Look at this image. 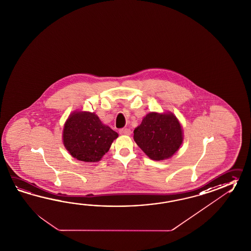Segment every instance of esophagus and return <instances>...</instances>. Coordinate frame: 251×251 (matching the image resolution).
Instances as JSON below:
<instances>
[{
	"label": "esophagus",
	"instance_id": "esophagus-1",
	"mask_svg": "<svg viewBox=\"0 0 251 251\" xmlns=\"http://www.w3.org/2000/svg\"><path fill=\"white\" fill-rule=\"evenodd\" d=\"M119 132H120V134H122V135H129L130 134V129L128 128H121L119 130Z\"/></svg>",
	"mask_w": 251,
	"mask_h": 251
}]
</instances>
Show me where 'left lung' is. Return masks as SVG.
<instances>
[{
	"instance_id": "8db88e82",
	"label": "left lung",
	"mask_w": 251,
	"mask_h": 251,
	"mask_svg": "<svg viewBox=\"0 0 251 251\" xmlns=\"http://www.w3.org/2000/svg\"><path fill=\"white\" fill-rule=\"evenodd\" d=\"M134 140L153 160H164L178 151L183 141L182 128L172 113L147 114L134 129Z\"/></svg>"
}]
</instances>
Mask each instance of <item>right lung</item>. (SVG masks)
I'll use <instances>...</instances> for the list:
<instances>
[{
	"instance_id": "add662e5",
	"label": "right lung",
	"mask_w": 251,
	"mask_h": 251,
	"mask_svg": "<svg viewBox=\"0 0 251 251\" xmlns=\"http://www.w3.org/2000/svg\"><path fill=\"white\" fill-rule=\"evenodd\" d=\"M117 137L116 131L91 112H74L63 131L66 149L75 158L84 162L99 161Z\"/></svg>"
}]
</instances>
